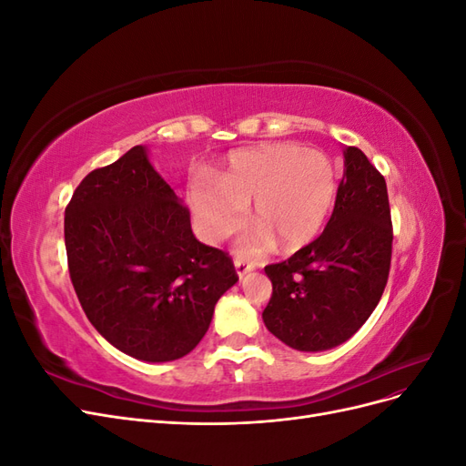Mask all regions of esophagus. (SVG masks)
I'll use <instances>...</instances> for the list:
<instances>
[{"instance_id": "34e87169", "label": "esophagus", "mask_w": 466, "mask_h": 466, "mask_svg": "<svg viewBox=\"0 0 466 466\" xmlns=\"http://www.w3.org/2000/svg\"><path fill=\"white\" fill-rule=\"evenodd\" d=\"M235 270H237V276H238V278H243V276H247L248 272L255 270V264H250V262H247V260H243V258H235Z\"/></svg>"}]
</instances>
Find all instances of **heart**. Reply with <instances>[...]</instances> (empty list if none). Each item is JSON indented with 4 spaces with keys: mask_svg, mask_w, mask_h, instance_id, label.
<instances>
[{
    "mask_svg": "<svg viewBox=\"0 0 466 466\" xmlns=\"http://www.w3.org/2000/svg\"><path fill=\"white\" fill-rule=\"evenodd\" d=\"M338 175L327 155L293 144L238 151L216 182H198L188 192L190 208L208 241L233 233L252 202L258 225L238 248L260 255L278 238L281 247L309 241L327 219L336 198Z\"/></svg>",
    "mask_w": 466,
    "mask_h": 466,
    "instance_id": "b5f03b06",
    "label": "heart"
}]
</instances>
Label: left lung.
<instances>
[{"label": "left lung", "mask_w": 466, "mask_h": 466, "mask_svg": "<svg viewBox=\"0 0 466 466\" xmlns=\"http://www.w3.org/2000/svg\"><path fill=\"white\" fill-rule=\"evenodd\" d=\"M387 182L358 147L344 149V177L322 235L284 262L264 268L272 298L262 320L299 351L344 344L370 319L390 270Z\"/></svg>", "instance_id": "8db88e82"}]
</instances>
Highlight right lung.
Masks as SVG:
<instances>
[{
	"instance_id": "add662e5",
	"label": "right lung",
	"mask_w": 466,
	"mask_h": 466,
	"mask_svg": "<svg viewBox=\"0 0 466 466\" xmlns=\"http://www.w3.org/2000/svg\"><path fill=\"white\" fill-rule=\"evenodd\" d=\"M64 237L69 278L96 332L149 363L190 354L238 279L228 252L194 237L188 209L146 146L81 180Z\"/></svg>"
}]
</instances>
